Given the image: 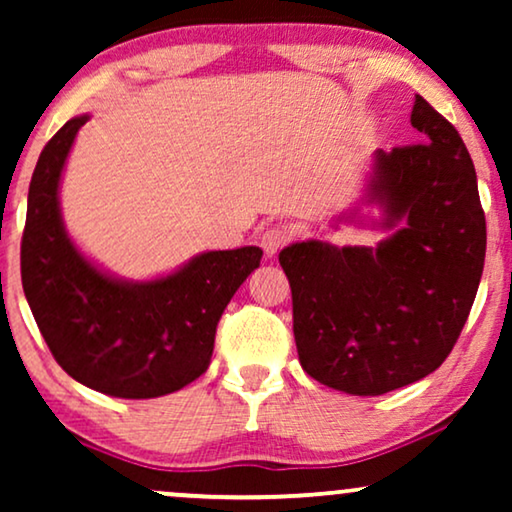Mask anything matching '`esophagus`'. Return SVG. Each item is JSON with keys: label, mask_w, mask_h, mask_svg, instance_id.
<instances>
[{"label": "esophagus", "mask_w": 512, "mask_h": 512, "mask_svg": "<svg viewBox=\"0 0 512 512\" xmlns=\"http://www.w3.org/2000/svg\"><path fill=\"white\" fill-rule=\"evenodd\" d=\"M291 240V233L286 228H282V226H270V228H265L263 230V235H261V247H263V251L268 256H275L279 249L284 247L286 242Z\"/></svg>", "instance_id": "34e87169"}]
</instances>
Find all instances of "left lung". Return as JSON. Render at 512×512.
Masks as SVG:
<instances>
[{"label":"left lung","instance_id":"8db88e82","mask_svg":"<svg viewBox=\"0 0 512 512\" xmlns=\"http://www.w3.org/2000/svg\"><path fill=\"white\" fill-rule=\"evenodd\" d=\"M410 123L419 144L377 149L363 198L382 209L373 226L394 233L375 249L307 240L279 251L300 366L352 396L433 373L466 324L485 268V212L464 139L419 95Z\"/></svg>","mask_w":512,"mask_h":512}]
</instances>
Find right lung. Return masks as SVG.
Masks as SVG:
<instances>
[{
    "label": "right lung",
    "mask_w": 512,
    "mask_h": 512,
    "mask_svg": "<svg viewBox=\"0 0 512 512\" xmlns=\"http://www.w3.org/2000/svg\"><path fill=\"white\" fill-rule=\"evenodd\" d=\"M74 116L41 151L20 242L23 291L48 349L76 382L116 398H156L200 377L223 310L263 251H205L149 282L114 277L81 254L60 214V179Z\"/></svg>",
    "instance_id": "obj_1"
}]
</instances>
